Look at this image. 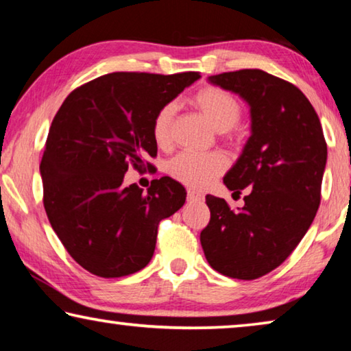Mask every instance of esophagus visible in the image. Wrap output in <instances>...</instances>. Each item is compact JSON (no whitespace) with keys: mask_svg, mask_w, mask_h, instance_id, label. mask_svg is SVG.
I'll return each instance as SVG.
<instances>
[{"mask_svg":"<svg viewBox=\"0 0 351 351\" xmlns=\"http://www.w3.org/2000/svg\"><path fill=\"white\" fill-rule=\"evenodd\" d=\"M202 198H203V195L200 192H195L192 189L187 191V202H200Z\"/></svg>","mask_w":351,"mask_h":351,"instance_id":"esophagus-1","label":"esophagus"}]
</instances>
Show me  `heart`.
<instances>
[{
	"label": "heart",
	"mask_w": 351,
	"mask_h": 351,
	"mask_svg": "<svg viewBox=\"0 0 351 351\" xmlns=\"http://www.w3.org/2000/svg\"><path fill=\"white\" fill-rule=\"evenodd\" d=\"M192 106L200 110L211 125L227 138H234L237 135V124L241 119L243 106L239 99L227 90L219 86H203L193 94L191 99ZM176 106L173 102L162 106L156 112L151 124V134L154 142L160 148L170 145L171 125H173ZM228 160L222 153H192L184 151L175 156L169 162L167 170L171 178L182 184L203 189L208 187L216 178L227 170Z\"/></svg>",
	"instance_id": "heart-1"
}]
</instances>
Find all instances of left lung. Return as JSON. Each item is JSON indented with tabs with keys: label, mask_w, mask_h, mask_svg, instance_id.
Returning <instances> with one entry per match:
<instances>
[{
	"label": "left lung",
	"mask_w": 351,
	"mask_h": 351,
	"mask_svg": "<svg viewBox=\"0 0 351 351\" xmlns=\"http://www.w3.org/2000/svg\"><path fill=\"white\" fill-rule=\"evenodd\" d=\"M250 107L252 134L223 178L241 193L244 206L230 209L206 195L211 211L200 243L213 269L252 280L284 263L304 237L322 200L328 148L313 110L300 88L260 69L223 72L208 78Z\"/></svg>",
	"instance_id": "left-lung-1"
}]
</instances>
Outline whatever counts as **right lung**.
Instances as JSON below:
<instances>
[{
    "instance_id": "obj_1",
    "label": "right lung",
    "mask_w": 351,
    "mask_h": 351,
    "mask_svg": "<svg viewBox=\"0 0 351 351\" xmlns=\"http://www.w3.org/2000/svg\"><path fill=\"white\" fill-rule=\"evenodd\" d=\"M198 72H113L75 88L51 121L40 176L51 228L82 268L99 277L134 274L149 263L162 219L186 202L170 176L148 192L124 186L130 165L158 154L151 124Z\"/></svg>"
}]
</instances>
